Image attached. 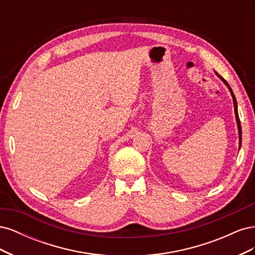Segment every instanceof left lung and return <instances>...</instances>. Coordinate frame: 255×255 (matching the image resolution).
<instances>
[{
  "mask_svg": "<svg viewBox=\"0 0 255 255\" xmlns=\"http://www.w3.org/2000/svg\"><path fill=\"white\" fill-rule=\"evenodd\" d=\"M217 75L219 76V78L225 82V84L227 85V86L229 87V89H230V91H231V95H232V97H233V101H234V109H235V116H236V121H237V127H238V134H239V146H241V144H242V126H241V120H239V117H238V111H237V102H236V99H235V96H234V94H233V91H232V89H231V87H230V85L228 84V82L222 78L221 75H219L218 73H217Z\"/></svg>",
  "mask_w": 255,
  "mask_h": 255,
  "instance_id": "8db88e82",
  "label": "left lung"
}]
</instances>
